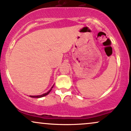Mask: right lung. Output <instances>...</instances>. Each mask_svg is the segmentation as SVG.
<instances>
[{
  "label": "right lung",
  "mask_w": 131,
  "mask_h": 131,
  "mask_svg": "<svg viewBox=\"0 0 131 131\" xmlns=\"http://www.w3.org/2000/svg\"><path fill=\"white\" fill-rule=\"evenodd\" d=\"M53 86L52 87V88L50 89V91H49L47 92V93H45V94H42V95H35V96L30 95V97H33V98H40V97H44V96L47 95H48V94H49V93H50V92L51 91V90L52 89V88H53Z\"/></svg>",
  "instance_id": "right-lung-1"
}]
</instances>
